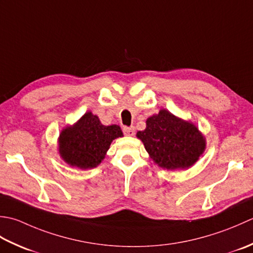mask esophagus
Listing matches in <instances>:
<instances>
[{
  "label": "esophagus",
  "mask_w": 253,
  "mask_h": 253,
  "mask_svg": "<svg viewBox=\"0 0 253 253\" xmlns=\"http://www.w3.org/2000/svg\"><path fill=\"white\" fill-rule=\"evenodd\" d=\"M123 132H125V134H126V135H127V136H133L134 134H135V130H134L133 126H131V127H127V126L123 127Z\"/></svg>",
  "instance_id": "34e87169"
}]
</instances>
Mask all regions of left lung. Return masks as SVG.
Returning a JSON list of instances; mask_svg holds the SVG:
<instances>
[{"label": "left lung", "instance_id": "8db88e82", "mask_svg": "<svg viewBox=\"0 0 253 253\" xmlns=\"http://www.w3.org/2000/svg\"><path fill=\"white\" fill-rule=\"evenodd\" d=\"M136 137L152 161L167 170L192 167L206 148L205 136L199 127L167 109L147 118L145 130L138 131Z\"/></svg>", "mask_w": 253, "mask_h": 253}]
</instances>
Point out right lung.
Wrapping results in <instances>:
<instances>
[{
    "label": "right lung",
    "mask_w": 253,
    "mask_h": 253,
    "mask_svg": "<svg viewBox=\"0 0 253 253\" xmlns=\"http://www.w3.org/2000/svg\"><path fill=\"white\" fill-rule=\"evenodd\" d=\"M121 136L119 126L101 125L99 118L88 111L73 126L62 128L58 151L69 166L91 169L104 161L112 141Z\"/></svg>",
    "instance_id": "obj_1"
}]
</instances>
